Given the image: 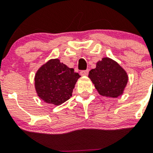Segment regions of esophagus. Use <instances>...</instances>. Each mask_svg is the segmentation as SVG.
Returning a JSON list of instances; mask_svg holds the SVG:
<instances>
[{
    "instance_id": "34e87169",
    "label": "esophagus",
    "mask_w": 153,
    "mask_h": 153,
    "mask_svg": "<svg viewBox=\"0 0 153 153\" xmlns=\"http://www.w3.org/2000/svg\"><path fill=\"white\" fill-rule=\"evenodd\" d=\"M89 74V70H82L80 71V75L81 76H87Z\"/></svg>"
}]
</instances>
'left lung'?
<instances>
[{"instance_id":"obj_1","label":"left lung","mask_w":153,"mask_h":153,"mask_svg":"<svg viewBox=\"0 0 153 153\" xmlns=\"http://www.w3.org/2000/svg\"><path fill=\"white\" fill-rule=\"evenodd\" d=\"M89 77L100 95L113 98L122 95L128 82L126 72L108 57L97 62L96 68L89 73Z\"/></svg>"}]
</instances>
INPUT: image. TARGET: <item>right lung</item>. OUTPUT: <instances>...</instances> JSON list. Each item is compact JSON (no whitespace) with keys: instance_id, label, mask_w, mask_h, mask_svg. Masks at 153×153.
Returning a JSON list of instances; mask_svg holds the SVG:
<instances>
[{"instance_id":"add662e5","label":"right lung","mask_w":153,"mask_h":153,"mask_svg":"<svg viewBox=\"0 0 153 153\" xmlns=\"http://www.w3.org/2000/svg\"><path fill=\"white\" fill-rule=\"evenodd\" d=\"M80 76L58 59L51 60L37 70L35 89L44 102L60 105L72 97L73 90Z\"/></svg>"}]
</instances>
